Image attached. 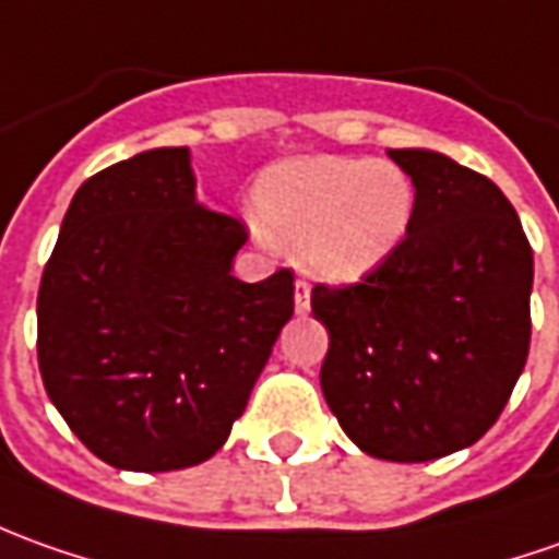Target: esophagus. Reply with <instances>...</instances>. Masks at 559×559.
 <instances>
[{
    "label": "esophagus",
    "mask_w": 559,
    "mask_h": 559,
    "mask_svg": "<svg viewBox=\"0 0 559 559\" xmlns=\"http://www.w3.org/2000/svg\"><path fill=\"white\" fill-rule=\"evenodd\" d=\"M294 306H296V314H309V309H311V287H309V284H306V281H296Z\"/></svg>",
    "instance_id": "34e87169"
}]
</instances>
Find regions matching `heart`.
<instances>
[{"label": "heart", "mask_w": 559, "mask_h": 559, "mask_svg": "<svg viewBox=\"0 0 559 559\" xmlns=\"http://www.w3.org/2000/svg\"><path fill=\"white\" fill-rule=\"evenodd\" d=\"M253 231L299 250L314 278L352 284L404 245L416 216V186L391 162L306 155L263 174Z\"/></svg>", "instance_id": "1"}]
</instances>
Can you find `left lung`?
Returning <instances> with one entry per match:
<instances>
[{"instance_id":"left-lung-1","label":"left lung","mask_w":559,"mask_h":559,"mask_svg":"<svg viewBox=\"0 0 559 559\" xmlns=\"http://www.w3.org/2000/svg\"><path fill=\"white\" fill-rule=\"evenodd\" d=\"M416 186L404 245L360 284L311 290L324 401L373 459L431 462L487 435L530 355L533 248L502 189L431 150H389Z\"/></svg>"}]
</instances>
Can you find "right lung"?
I'll use <instances>...</instances> for the list:
<instances>
[{
  "instance_id": "right-lung-1",
  "label": "right lung",
  "mask_w": 559,
  "mask_h": 559,
  "mask_svg": "<svg viewBox=\"0 0 559 559\" xmlns=\"http://www.w3.org/2000/svg\"><path fill=\"white\" fill-rule=\"evenodd\" d=\"M238 219L195 195L186 146L140 152L72 195L39 284V370L72 435L121 471L201 465L248 407L294 275L245 284Z\"/></svg>"
}]
</instances>
